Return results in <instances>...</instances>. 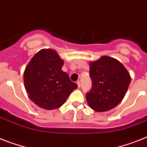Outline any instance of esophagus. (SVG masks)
I'll return each mask as SVG.
<instances>
[{"label":"esophagus","mask_w":147,"mask_h":147,"mask_svg":"<svg viewBox=\"0 0 147 147\" xmlns=\"http://www.w3.org/2000/svg\"><path fill=\"white\" fill-rule=\"evenodd\" d=\"M76 83H77V84H78V87H81V81H78L77 82H76Z\"/></svg>","instance_id":"esophagus-1"}]
</instances>
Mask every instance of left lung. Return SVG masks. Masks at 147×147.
Masks as SVG:
<instances>
[{"label": "left lung", "mask_w": 147, "mask_h": 147, "mask_svg": "<svg viewBox=\"0 0 147 147\" xmlns=\"http://www.w3.org/2000/svg\"><path fill=\"white\" fill-rule=\"evenodd\" d=\"M91 90L87 92V103L92 110L104 112L117 105L125 96L131 77L121 63L108 56L90 64Z\"/></svg>", "instance_id": "1"}]
</instances>
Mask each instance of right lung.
<instances>
[{
  "label": "right lung",
  "instance_id": "right-lung-1",
  "mask_svg": "<svg viewBox=\"0 0 147 147\" xmlns=\"http://www.w3.org/2000/svg\"><path fill=\"white\" fill-rule=\"evenodd\" d=\"M63 61L55 51H39L28 63L24 83L29 98L44 109L57 108L65 103L78 85L62 71Z\"/></svg>",
  "mask_w": 147,
  "mask_h": 147
}]
</instances>
